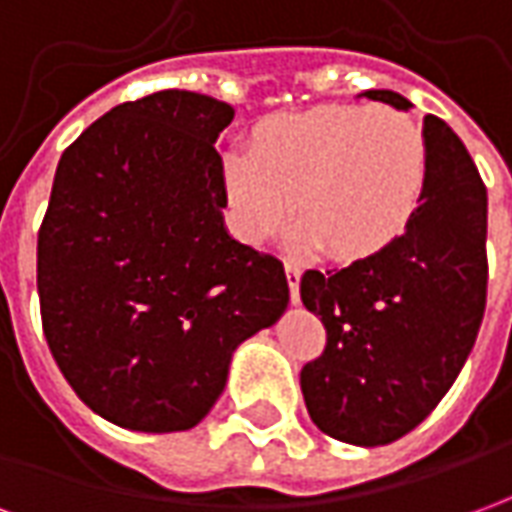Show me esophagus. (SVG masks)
Masks as SVG:
<instances>
[{
    "instance_id": "esophagus-1",
    "label": "esophagus",
    "mask_w": 512,
    "mask_h": 512,
    "mask_svg": "<svg viewBox=\"0 0 512 512\" xmlns=\"http://www.w3.org/2000/svg\"><path fill=\"white\" fill-rule=\"evenodd\" d=\"M285 274H288V285H290V301L299 304V282H301V266L293 263V260H285Z\"/></svg>"
}]
</instances>
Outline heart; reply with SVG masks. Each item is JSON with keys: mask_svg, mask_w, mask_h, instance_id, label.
Segmentation results:
<instances>
[{"mask_svg": "<svg viewBox=\"0 0 512 512\" xmlns=\"http://www.w3.org/2000/svg\"><path fill=\"white\" fill-rule=\"evenodd\" d=\"M222 183L246 244H263L293 197V244L359 260L406 233L428 183V142L389 106H315L263 120L252 150L222 158Z\"/></svg>", "mask_w": 512, "mask_h": 512, "instance_id": "b5f03b06", "label": "heart"}]
</instances>
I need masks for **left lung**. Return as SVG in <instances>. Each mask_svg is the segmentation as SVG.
Listing matches in <instances>:
<instances>
[{"label":"left lung","mask_w":512,"mask_h":512,"mask_svg":"<svg viewBox=\"0 0 512 512\" xmlns=\"http://www.w3.org/2000/svg\"><path fill=\"white\" fill-rule=\"evenodd\" d=\"M370 101L408 112L392 90ZM428 183L397 241L340 271H307L301 301L326 326V348L301 370L312 422L337 441L378 447L428 417L461 373L488 288V194L469 150L425 117Z\"/></svg>","instance_id":"left-lung-1"}]
</instances>
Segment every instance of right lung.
I'll return each instance as SVG.
<instances>
[{"mask_svg":"<svg viewBox=\"0 0 512 512\" xmlns=\"http://www.w3.org/2000/svg\"><path fill=\"white\" fill-rule=\"evenodd\" d=\"M233 117L161 90L106 112L57 164L38 233L43 334L73 392L120 428H194L235 348L288 307L282 263L224 227L213 142Z\"/></svg>","mask_w":512,"mask_h":512,"instance_id":"1","label":"right lung"}]
</instances>
